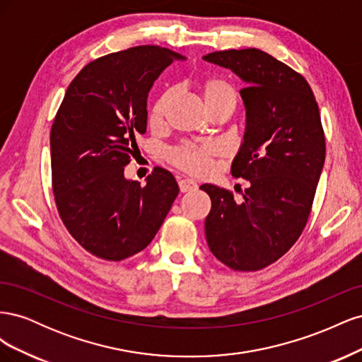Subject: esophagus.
<instances>
[{
  "mask_svg": "<svg viewBox=\"0 0 362 362\" xmlns=\"http://www.w3.org/2000/svg\"><path fill=\"white\" fill-rule=\"evenodd\" d=\"M178 185H180L181 193H187V192H193V190L198 189V184L192 181V180H181L178 182Z\"/></svg>",
  "mask_w": 362,
  "mask_h": 362,
  "instance_id": "1",
  "label": "esophagus"
}]
</instances>
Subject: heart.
<instances>
[{
	"instance_id": "heart-1",
	"label": "heart",
	"mask_w": 362,
	"mask_h": 362,
	"mask_svg": "<svg viewBox=\"0 0 362 362\" xmlns=\"http://www.w3.org/2000/svg\"><path fill=\"white\" fill-rule=\"evenodd\" d=\"M202 101L208 108L216 107L218 104H234L237 95L235 90L228 83L218 78H210L201 84ZM172 90L164 92L156 104L152 105L149 120L152 125H160L164 119V113L168 110V105L172 100ZM221 146L216 144H182L169 152V161L175 168L184 170L192 175H205L211 170L213 158L221 154Z\"/></svg>"
}]
</instances>
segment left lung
Segmentation results:
<instances>
[{"instance_id": "obj_1", "label": "left lung", "mask_w": 362, "mask_h": 362, "mask_svg": "<svg viewBox=\"0 0 362 362\" xmlns=\"http://www.w3.org/2000/svg\"><path fill=\"white\" fill-rule=\"evenodd\" d=\"M202 59L246 83L240 90L246 128L231 173L249 181L242 204L217 185H201L211 199L206 243L233 270H259L286 254L308 221L326 154L319 105L303 76L264 51H216Z\"/></svg>"}]
</instances>
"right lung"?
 Here are the masks:
<instances>
[{
  "mask_svg": "<svg viewBox=\"0 0 362 362\" xmlns=\"http://www.w3.org/2000/svg\"><path fill=\"white\" fill-rule=\"evenodd\" d=\"M181 54L141 45L96 59L64 93L51 128L52 192L71 235L92 255L120 261L156 237L178 196L173 175L156 168L146 185L124 168L146 133L152 84Z\"/></svg>",
  "mask_w": 362,
  "mask_h": 362,
  "instance_id": "add662e5",
  "label": "right lung"
}]
</instances>
